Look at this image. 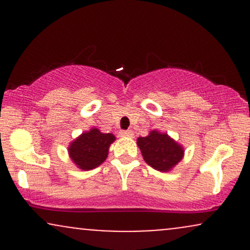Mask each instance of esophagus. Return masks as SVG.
<instances>
[{
	"label": "esophagus",
	"mask_w": 250,
	"mask_h": 250,
	"mask_svg": "<svg viewBox=\"0 0 250 250\" xmlns=\"http://www.w3.org/2000/svg\"><path fill=\"white\" fill-rule=\"evenodd\" d=\"M133 130H121L120 131V136L121 137H133Z\"/></svg>",
	"instance_id": "34e87169"
}]
</instances>
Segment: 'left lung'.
I'll return each instance as SVG.
<instances>
[{"instance_id":"8db88e82","label":"left lung","mask_w":250,"mask_h":250,"mask_svg":"<svg viewBox=\"0 0 250 250\" xmlns=\"http://www.w3.org/2000/svg\"><path fill=\"white\" fill-rule=\"evenodd\" d=\"M137 146L143 159L150 167L160 171H169L182 160V146L174 141L168 134L151 130L148 136L139 137Z\"/></svg>"}]
</instances>
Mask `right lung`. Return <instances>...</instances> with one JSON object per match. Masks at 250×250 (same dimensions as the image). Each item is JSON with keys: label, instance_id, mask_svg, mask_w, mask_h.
<instances>
[{"label": "right lung", "instance_id": "right-lung-1", "mask_svg": "<svg viewBox=\"0 0 250 250\" xmlns=\"http://www.w3.org/2000/svg\"><path fill=\"white\" fill-rule=\"evenodd\" d=\"M114 141L115 136L113 134H104L97 128H91L70 143L68 153L80 169L90 170L104 162L109 147Z\"/></svg>", "mask_w": 250, "mask_h": 250}]
</instances>
